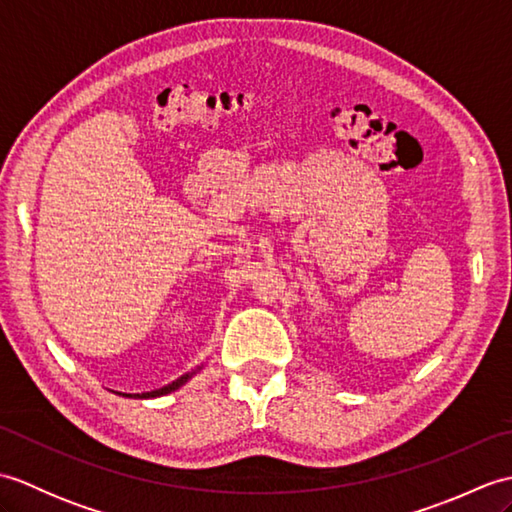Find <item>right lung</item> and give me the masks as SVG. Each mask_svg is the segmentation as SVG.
I'll return each instance as SVG.
<instances>
[{
	"mask_svg": "<svg viewBox=\"0 0 512 512\" xmlns=\"http://www.w3.org/2000/svg\"><path fill=\"white\" fill-rule=\"evenodd\" d=\"M200 369V367H198ZM198 369H193V372L180 376L178 380H173V383H169L167 387H160V389H154V391H145V394H121V396H127V398H158V396H165V394H171V391H176L178 387H182L187 380L198 372Z\"/></svg>",
	"mask_w": 512,
	"mask_h": 512,
	"instance_id": "add662e5",
	"label": "right lung"
}]
</instances>
